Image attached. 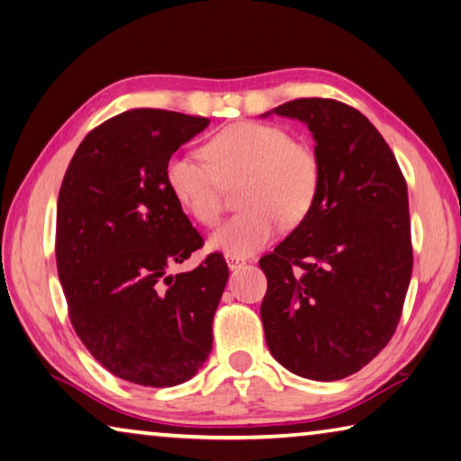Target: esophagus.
<instances>
[{
	"label": "esophagus",
	"instance_id": "34e87169",
	"mask_svg": "<svg viewBox=\"0 0 461 461\" xmlns=\"http://www.w3.org/2000/svg\"><path fill=\"white\" fill-rule=\"evenodd\" d=\"M225 262H228L230 270H238V267L246 266V258H240V256H225Z\"/></svg>",
	"mask_w": 461,
	"mask_h": 461
}]
</instances>
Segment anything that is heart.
<instances>
[{
  "label": "heart",
  "mask_w": 461,
  "mask_h": 461,
  "mask_svg": "<svg viewBox=\"0 0 461 461\" xmlns=\"http://www.w3.org/2000/svg\"><path fill=\"white\" fill-rule=\"evenodd\" d=\"M204 161L173 155L165 165L171 195L195 221L212 228L221 217L223 187L240 183L246 209L209 238V248L228 256H249L270 244L284 225H296L312 212L321 191V163L314 150L292 140L276 124L236 122L203 147Z\"/></svg>",
  "instance_id": "obj_1"
}]
</instances>
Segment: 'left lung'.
Wrapping results in <instances>:
<instances>
[{"label":"left lung","mask_w":461,"mask_h":461,"mask_svg":"<svg viewBox=\"0 0 461 461\" xmlns=\"http://www.w3.org/2000/svg\"><path fill=\"white\" fill-rule=\"evenodd\" d=\"M272 113L311 129L321 191L298 228L259 259L266 342L290 373L339 381L371 363L399 324L413 270L407 183L357 108L296 98Z\"/></svg>","instance_id":"obj_1"}]
</instances>
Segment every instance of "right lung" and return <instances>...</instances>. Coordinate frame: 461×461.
I'll return each instance as SVG.
<instances>
[{"label":"right lung","mask_w":461,"mask_h":461,"mask_svg":"<svg viewBox=\"0 0 461 461\" xmlns=\"http://www.w3.org/2000/svg\"><path fill=\"white\" fill-rule=\"evenodd\" d=\"M209 124L132 108L98 124L66 169L56 220V266L74 330L106 371L145 387L189 381L212 353L213 314L228 264L209 254L175 202L165 165Z\"/></svg>","instance_id":"1"}]
</instances>
